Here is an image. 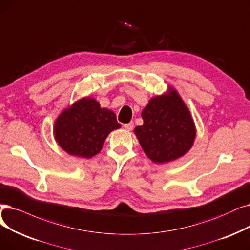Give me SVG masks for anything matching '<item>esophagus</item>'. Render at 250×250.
Masks as SVG:
<instances>
[{
	"mask_svg": "<svg viewBox=\"0 0 250 250\" xmlns=\"http://www.w3.org/2000/svg\"><path fill=\"white\" fill-rule=\"evenodd\" d=\"M125 131H132V129L134 128V123H128V124H125L124 125Z\"/></svg>",
	"mask_w": 250,
	"mask_h": 250,
	"instance_id": "1",
	"label": "esophagus"
}]
</instances>
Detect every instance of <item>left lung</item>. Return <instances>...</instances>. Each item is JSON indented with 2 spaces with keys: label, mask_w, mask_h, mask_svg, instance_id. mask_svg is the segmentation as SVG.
<instances>
[{
  "label": "left lung",
  "mask_w": 250,
  "mask_h": 250,
  "mask_svg": "<svg viewBox=\"0 0 250 250\" xmlns=\"http://www.w3.org/2000/svg\"><path fill=\"white\" fill-rule=\"evenodd\" d=\"M143 125L134 133L148 158L162 165L183 157L192 148L196 126L189 108L171 85L152 97L142 113Z\"/></svg>",
  "instance_id": "obj_1"
}]
</instances>
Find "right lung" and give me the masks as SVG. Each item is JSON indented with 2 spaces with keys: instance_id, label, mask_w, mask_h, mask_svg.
<instances>
[{
  "instance_id": "right-lung-1",
  "label": "right lung",
  "mask_w": 250,
  "mask_h": 250,
  "mask_svg": "<svg viewBox=\"0 0 250 250\" xmlns=\"http://www.w3.org/2000/svg\"><path fill=\"white\" fill-rule=\"evenodd\" d=\"M121 126L112 110L101 108L92 97H83L61 111L53 134L66 153L89 159L101 151L107 136Z\"/></svg>"
}]
</instances>
